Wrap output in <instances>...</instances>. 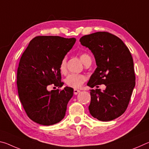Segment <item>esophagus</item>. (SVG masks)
<instances>
[{
  "label": "esophagus",
  "instance_id": "34e87169",
  "mask_svg": "<svg viewBox=\"0 0 149 149\" xmlns=\"http://www.w3.org/2000/svg\"><path fill=\"white\" fill-rule=\"evenodd\" d=\"M79 93H80V91L79 90H78V89H74V95H77Z\"/></svg>",
  "mask_w": 149,
  "mask_h": 149
}]
</instances>
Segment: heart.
<instances>
[{
	"mask_svg": "<svg viewBox=\"0 0 149 149\" xmlns=\"http://www.w3.org/2000/svg\"><path fill=\"white\" fill-rule=\"evenodd\" d=\"M80 59L81 60L82 62L85 64L87 60L91 59V57L89 55L87 54L83 53L80 54ZM66 63H67V58L66 57H64L61 60L59 65V70L60 72H61L62 74H65L67 72V68H66ZM87 78L84 75L82 74H70L67 76L65 79V83L68 86L74 88V89H79L82 86V85L84 84L86 81Z\"/></svg>",
	"mask_w": 149,
	"mask_h": 149,
	"instance_id": "b5f03b06",
	"label": "heart"
}]
</instances>
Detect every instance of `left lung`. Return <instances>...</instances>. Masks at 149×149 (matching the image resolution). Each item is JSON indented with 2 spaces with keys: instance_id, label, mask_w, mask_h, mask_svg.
<instances>
[{
  "instance_id": "left-lung-1",
  "label": "left lung",
  "mask_w": 149,
  "mask_h": 149,
  "mask_svg": "<svg viewBox=\"0 0 149 149\" xmlns=\"http://www.w3.org/2000/svg\"><path fill=\"white\" fill-rule=\"evenodd\" d=\"M79 41L91 51L97 65L87 85L91 88L101 84L106 86L103 91L91 90L90 114L102 122L114 120L127 109L135 85L130 50L119 37L108 32L85 35Z\"/></svg>"
}]
</instances>
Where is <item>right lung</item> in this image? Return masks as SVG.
Segmentation results:
<instances>
[{
    "label": "right lung",
    "mask_w": 149,
    "mask_h": 149,
    "mask_svg": "<svg viewBox=\"0 0 149 149\" xmlns=\"http://www.w3.org/2000/svg\"><path fill=\"white\" fill-rule=\"evenodd\" d=\"M75 38L37 36L29 42L20 58L17 86L20 101L28 117L43 125L60 122L74 89L65 87L49 91L50 85L62 87L59 65L61 60L75 44Z\"/></svg>",
    "instance_id": "right-lung-1"
}]
</instances>
